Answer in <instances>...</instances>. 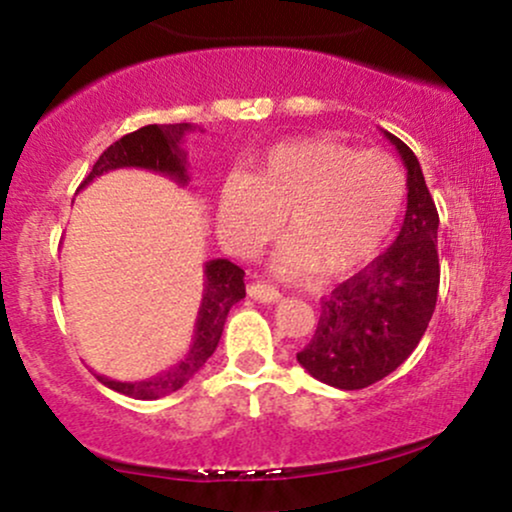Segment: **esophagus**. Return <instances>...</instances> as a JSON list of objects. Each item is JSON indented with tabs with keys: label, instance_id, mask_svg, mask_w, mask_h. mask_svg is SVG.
Instances as JSON below:
<instances>
[{
	"label": "esophagus",
	"instance_id": "obj_1",
	"mask_svg": "<svg viewBox=\"0 0 512 512\" xmlns=\"http://www.w3.org/2000/svg\"><path fill=\"white\" fill-rule=\"evenodd\" d=\"M248 296L255 298V301H260V303H276L281 298V293L276 291L274 286L257 281V284L248 286Z\"/></svg>",
	"mask_w": 512,
	"mask_h": 512
}]
</instances>
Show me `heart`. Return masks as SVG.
Instances as JSON below:
<instances>
[{
  "label": "heart",
  "instance_id": "b5f03b06",
  "mask_svg": "<svg viewBox=\"0 0 512 512\" xmlns=\"http://www.w3.org/2000/svg\"><path fill=\"white\" fill-rule=\"evenodd\" d=\"M404 173L385 151H358L334 137L274 144L248 175L221 185L219 231L238 255L252 257L279 231L272 269L289 279L344 276L378 255L402 214Z\"/></svg>",
  "mask_w": 512,
  "mask_h": 512
}]
</instances>
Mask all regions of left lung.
Wrapping results in <instances>:
<instances>
[{"instance_id": "1", "label": "left lung", "mask_w": 512, "mask_h": 512, "mask_svg": "<svg viewBox=\"0 0 512 512\" xmlns=\"http://www.w3.org/2000/svg\"><path fill=\"white\" fill-rule=\"evenodd\" d=\"M407 168V214L395 243L322 298L298 363L320 383L363 390L397 370L424 337L438 301V211L419 158L385 132Z\"/></svg>"}]
</instances>
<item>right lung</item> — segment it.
<instances>
[{
	"label": "right lung",
	"instance_id": "right-lung-1",
	"mask_svg": "<svg viewBox=\"0 0 512 512\" xmlns=\"http://www.w3.org/2000/svg\"><path fill=\"white\" fill-rule=\"evenodd\" d=\"M192 129L195 127L180 122V125H146L137 132L125 134L115 144H110L101 158L93 163L91 173L81 182V187H86L98 175L117 168H146L168 175L178 185H185L190 175H187V154L180 149V144L182 137ZM243 276V269L228 260H209L204 264V293L195 322V337H192L190 351L173 368L163 370L161 375H154L149 380H139V383H120V380H110L105 375H96V378L110 390L132 399H158L180 390L219 346L228 310L240 298H245Z\"/></svg>",
	"mask_w": 512,
	"mask_h": 512
}]
</instances>
